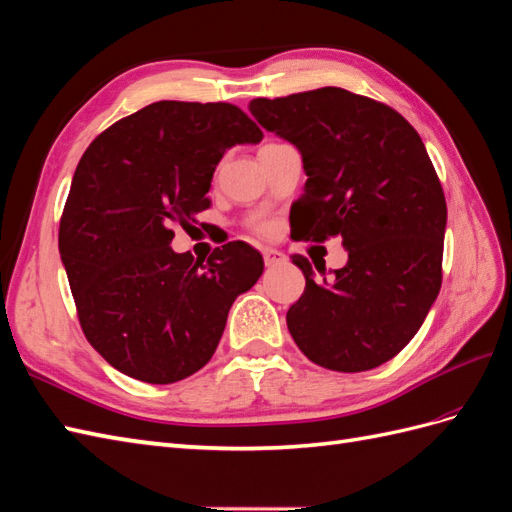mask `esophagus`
Returning a JSON list of instances; mask_svg holds the SVG:
<instances>
[{
    "instance_id": "1",
    "label": "esophagus",
    "mask_w": 512,
    "mask_h": 512,
    "mask_svg": "<svg viewBox=\"0 0 512 512\" xmlns=\"http://www.w3.org/2000/svg\"><path fill=\"white\" fill-rule=\"evenodd\" d=\"M263 258H265L267 267H276V265L286 263V256L282 252H278V249H263Z\"/></svg>"
}]
</instances>
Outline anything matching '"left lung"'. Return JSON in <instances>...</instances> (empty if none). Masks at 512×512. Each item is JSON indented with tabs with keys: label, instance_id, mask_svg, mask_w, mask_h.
<instances>
[{
	"label": "left lung",
	"instance_id": "obj_1",
	"mask_svg": "<svg viewBox=\"0 0 512 512\" xmlns=\"http://www.w3.org/2000/svg\"><path fill=\"white\" fill-rule=\"evenodd\" d=\"M249 112L302 154L293 239L341 236L347 249L345 267L321 280L293 256L306 278L286 313L293 341L332 371L380 367L417 334L441 289L447 206L426 145L400 112L336 86L258 97Z\"/></svg>",
	"mask_w": 512,
	"mask_h": 512
}]
</instances>
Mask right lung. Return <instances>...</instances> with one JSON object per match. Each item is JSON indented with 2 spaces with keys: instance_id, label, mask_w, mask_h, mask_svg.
I'll use <instances>...</instances> for the list:
<instances>
[{
  "instance_id": "1",
  "label": "right lung",
  "mask_w": 512,
  "mask_h": 512,
  "mask_svg": "<svg viewBox=\"0 0 512 512\" xmlns=\"http://www.w3.org/2000/svg\"><path fill=\"white\" fill-rule=\"evenodd\" d=\"M263 132L232 104L156 102L117 121L73 173L58 247L80 326L121 373L149 384L193 376L213 358L234 299L263 256L232 241L208 263L171 249L173 226L210 206L213 173Z\"/></svg>"
}]
</instances>
